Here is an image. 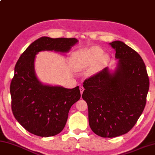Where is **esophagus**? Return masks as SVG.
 Returning <instances> with one entry per match:
<instances>
[{
    "label": "esophagus",
    "instance_id": "esophagus-1",
    "mask_svg": "<svg viewBox=\"0 0 155 155\" xmlns=\"http://www.w3.org/2000/svg\"><path fill=\"white\" fill-rule=\"evenodd\" d=\"M80 93H81V94H82L84 91V88L83 86H80Z\"/></svg>",
    "mask_w": 155,
    "mask_h": 155
}]
</instances>
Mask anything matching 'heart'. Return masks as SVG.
Wrapping results in <instances>:
<instances>
[{"label":"heart","instance_id":"b5f03b06","mask_svg":"<svg viewBox=\"0 0 155 155\" xmlns=\"http://www.w3.org/2000/svg\"><path fill=\"white\" fill-rule=\"evenodd\" d=\"M109 61V55L104 54L103 49L99 46H93L73 53L71 58L70 64L73 69L77 71L84 70L93 65L91 72L95 73L101 69Z\"/></svg>","mask_w":155,"mask_h":155}]
</instances>
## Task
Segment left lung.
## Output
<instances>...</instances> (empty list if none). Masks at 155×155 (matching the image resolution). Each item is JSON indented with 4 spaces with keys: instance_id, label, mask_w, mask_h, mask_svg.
<instances>
[{
    "instance_id": "8db88e82",
    "label": "left lung",
    "mask_w": 155,
    "mask_h": 155,
    "mask_svg": "<svg viewBox=\"0 0 155 155\" xmlns=\"http://www.w3.org/2000/svg\"><path fill=\"white\" fill-rule=\"evenodd\" d=\"M110 44L118 60L115 69L105 67L83 84L89 125L102 137L120 136L134 127L144 109L149 89L148 73L139 54L120 41Z\"/></svg>"
}]
</instances>
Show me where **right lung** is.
<instances>
[{
  "instance_id": "obj_1",
  "label": "right lung",
  "mask_w": 155,
  "mask_h": 155,
  "mask_svg": "<svg viewBox=\"0 0 155 155\" xmlns=\"http://www.w3.org/2000/svg\"><path fill=\"white\" fill-rule=\"evenodd\" d=\"M78 43L75 38L42 37L19 58L10 86L12 108L16 120L31 134L45 137L60 134L71 107L81 97L79 86L66 88L40 82L35 70L36 55L41 51L67 53Z\"/></svg>"
}]
</instances>
